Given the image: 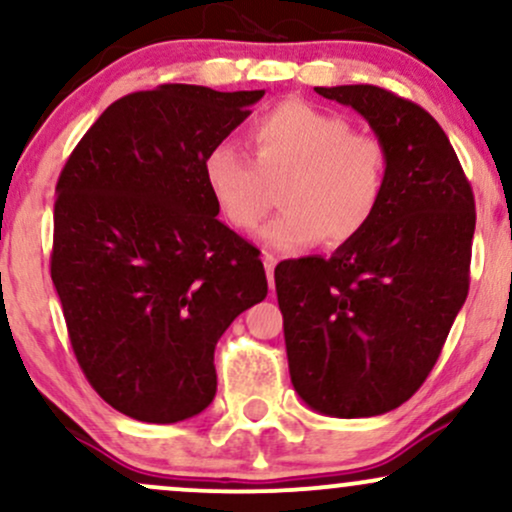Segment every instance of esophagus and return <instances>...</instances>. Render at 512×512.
Wrapping results in <instances>:
<instances>
[{"instance_id": "esophagus-1", "label": "esophagus", "mask_w": 512, "mask_h": 512, "mask_svg": "<svg viewBox=\"0 0 512 512\" xmlns=\"http://www.w3.org/2000/svg\"><path fill=\"white\" fill-rule=\"evenodd\" d=\"M264 269H267V281H269V291H274V267H276V257L272 252H264L262 255Z\"/></svg>"}]
</instances>
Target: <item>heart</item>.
Instances as JSON below:
<instances>
[{
  "instance_id": "b5f03b06",
  "label": "heart",
  "mask_w": 512,
  "mask_h": 512,
  "mask_svg": "<svg viewBox=\"0 0 512 512\" xmlns=\"http://www.w3.org/2000/svg\"><path fill=\"white\" fill-rule=\"evenodd\" d=\"M248 144L255 161L231 144L204 158L209 195L233 228L255 231L279 184L286 209L262 231L276 250L349 243L373 219L387 178L385 146L354 132L346 117L284 101L252 122Z\"/></svg>"
}]
</instances>
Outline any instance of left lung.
<instances>
[{"label":"left lung","instance_id":"1","mask_svg":"<svg viewBox=\"0 0 512 512\" xmlns=\"http://www.w3.org/2000/svg\"><path fill=\"white\" fill-rule=\"evenodd\" d=\"M385 146L383 199L330 257L274 269L293 390L320 414L397 409L424 385L469 291L477 211L443 127L385 88L317 86Z\"/></svg>","mask_w":512,"mask_h":512}]
</instances>
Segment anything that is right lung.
<instances>
[{
	"label": "right lung",
	"instance_id": "right-lung-1",
	"mask_svg": "<svg viewBox=\"0 0 512 512\" xmlns=\"http://www.w3.org/2000/svg\"><path fill=\"white\" fill-rule=\"evenodd\" d=\"M264 91L163 84L105 108L57 180L50 274L110 407L175 424L216 395L214 349L267 296L260 250L216 219L204 158Z\"/></svg>",
	"mask_w": 512,
	"mask_h": 512
}]
</instances>
